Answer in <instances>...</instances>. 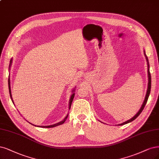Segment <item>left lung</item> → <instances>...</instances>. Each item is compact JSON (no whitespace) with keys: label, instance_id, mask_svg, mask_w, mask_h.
I'll use <instances>...</instances> for the list:
<instances>
[{"label":"left lung","instance_id":"1","mask_svg":"<svg viewBox=\"0 0 159 159\" xmlns=\"http://www.w3.org/2000/svg\"><path fill=\"white\" fill-rule=\"evenodd\" d=\"M143 53H144V55H145V59H146V61H147V74H148V85H147V93H146V95L145 97V99H144V101L143 102V104H142V105L139 109V111L138 112V113H137L135 116L132 118L131 119L127 120V121H125L122 124H118V125H124V124H126L128 123H129L131 122L134 121V120L138 117L139 115L141 113V112L143 111V108L146 105V103L147 102V100H148V98H149V94H150V92H151V74H150V72H149V60H148V58H147L146 54H145V51L143 50Z\"/></svg>","mask_w":159,"mask_h":159}]
</instances>
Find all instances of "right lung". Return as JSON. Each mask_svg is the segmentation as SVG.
Segmentation results:
<instances>
[{"label":"right lung","mask_w":159,"mask_h":159,"mask_svg":"<svg viewBox=\"0 0 159 159\" xmlns=\"http://www.w3.org/2000/svg\"><path fill=\"white\" fill-rule=\"evenodd\" d=\"M12 58L10 60V65H9V70H10V67H11V65H12ZM10 77V76H9ZM8 87H9V93H10V98H11V99H12V102L14 103V101H13V99H12V94H11V89H10V78H8ZM75 89H74L72 91V92H73V93L71 95V96H70V100H69V107H68V108L69 109H70V107H71V105H72V101H73V99H74V95H75V93H74V91H75ZM68 114L66 115V117L62 120V121H61V122H58V123H56V124H52V125H34V124H31V123H30V122H29L30 124H32L33 125H35V126H37V127H41V128H54V127H56V126H57V125H61V124H64V122H65V121H66V120L67 119V118H68Z\"/></svg>","instance_id":"1"}]
</instances>
